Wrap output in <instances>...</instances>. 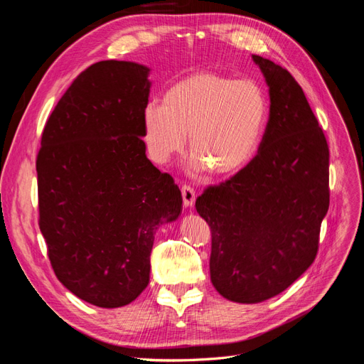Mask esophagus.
<instances>
[{"label":"esophagus","mask_w":364,"mask_h":364,"mask_svg":"<svg viewBox=\"0 0 364 364\" xmlns=\"http://www.w3.org/2000/svg\"><path fill=\"white\" fill-rule=\"evenodd\" d=\"M181 191H182L183 205H185V206H193L194 202H196V191H194L193 186L183 185L182 188H181Z\"/></svg>","instance_id":"obj_1"}]
</instances>
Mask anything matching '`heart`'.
<instances>
[{"mask_svg": "<svg viewBox=\"0 0 364 364\" xmlns=\"http://www.w3.org/2000/svg\"><path fill=\"white\" fill-rule=\"evenodd\" d=\"M267 115V97L259 83L202 71L173 83L162 105L149 103L142 126L156 162L165 164L181 153L188 134L193 168L229 176L255 155Z\"/></svg>", "mask_w": 364, "mask_h": 364, "instance_id": "obj_1", "label": "heart"}]
</instances>
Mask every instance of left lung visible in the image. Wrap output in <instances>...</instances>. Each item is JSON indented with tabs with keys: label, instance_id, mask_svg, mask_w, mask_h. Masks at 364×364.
<instances>
[{
	"label": "left lung",
	"instance_id": "left-lung-1",
	"mask_svg": "<svg viewBox=\"0 0 364 364\" xmlns=\"http://www.w3.org/2000/svg\"><path fill=\"white\" fill-rule=\"evenodd\" d=\"M252 59L270 94L258 153L196 200L211 229V282L240 304L270 299L311 266L329 206L328 142L302 87L281 65Z\"/></svg>",
	"mask_w": 364,
	"mask_h": 364
}]
</instances>
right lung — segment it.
I'll return each mask as SVG.
<instances>
[{
	"label": "right lung",
	"instance_id": "right-lung-1",
	"mask_svg": "<svg viewBox=\"0 0 364 364\" xmlns=\"http://www.w3.org/2000/svg\"><path fill=\"white\" fill-rule=\"evenodd\" d=\"M149 68L102 60L75 77L48 117L36 158L39 228L58 279L102 308L147 287L156 229L182 196L146 156Z\"/></svg>",
	"mask_w": 364,
	"mask_h": 364
}]
</instances>
